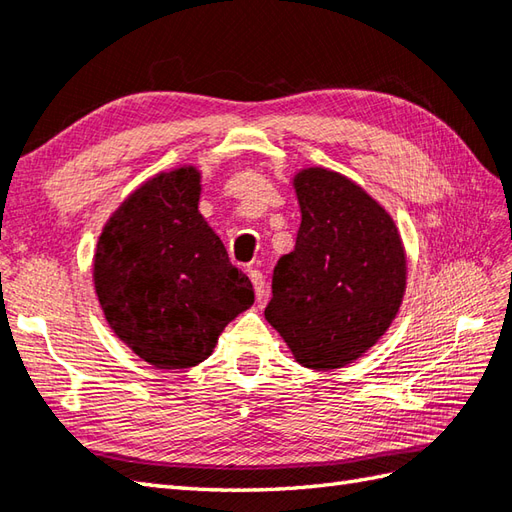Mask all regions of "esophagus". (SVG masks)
Instances as JSON below:
<instances>
[{
    "label": "esophagus",
    "instance_id": "1",
    "mask_svg": "<svg viewBox=\"0 0 512 512\" xmlns=\"http://www.w3.org/2000/svg\"><path fill=\"white\" fill-rule=\"evenodd\" d=\"M248 277H250V281H253L257 303H262V301L266 299V281H264V275L259 273V270H248Z\"/></svg>",
    "mask_w": 512,
    "mask_h": 512
}]
</instances>
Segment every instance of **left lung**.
<instances>
[{"label":"left lung","mask_w":512,"mask_h":512,"mask_svg":"<svg viewBox=\"0 0 512 512\" xmlns=\"http://www.w3.org/2000/svg\"><path fill=\"white\" fill-rule=\"evenodd\" d=\"M301 226L279 259L266 321L308 369L354 363L396 319L407 288V253L385 206L339 171L292 176Z\"/></svg>","instance_id":"8db88e82"}]
</instances>
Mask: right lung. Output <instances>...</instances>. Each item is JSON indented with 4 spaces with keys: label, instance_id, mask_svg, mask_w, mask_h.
Segmentation results:
<instances>
[{
    "label": "right lung",
    "instance_id": "right-lung-1",
    "mask_svg": "<svg viewBox=\"0 0 512 512\" xmlns=\"http://www.w3.org/2000/svg\"><path fill=\"white\" fill-rule=\"evenodd\" d=\"M200 193L198 167L160 171L118 204L96 242L92 281L105 321L156 369L206 361L255 301L250 279L198 211Z\"/></svg>",
    "mask_w": 512,
    "mask_h": 512
}]
</instances>
